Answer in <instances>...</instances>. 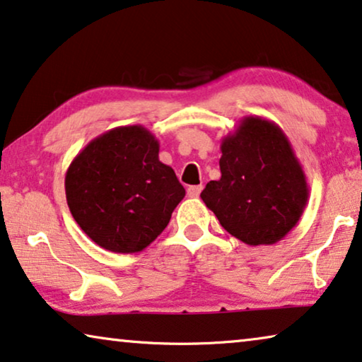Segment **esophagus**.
<instances>
[{
	"label": "esophagus",
	"mask_w": 362,
	"mask_h": 362,
	"mask_svg": "<svg viewBox=\"0 0 362 362\" xmlns=\"http://www.w3.org/2000/svg\"><path fill=\"white\" fill-rule=\"evenodd\" d=\"M201 192H202V185L187 187V196H189V197H199V194H201Z\"/></svg>",
	"instance_id": "obj_1"
}]
</instances>
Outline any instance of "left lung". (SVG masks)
<instances>
[{
	"label": "left lung",
	"mask_w": 362,
	"mask_h": 362,
	"mask_svg": "<svg viewBox=\"0 0 362 362\" xmlns=\"http://www.w3.org/2000/svg\"><path fill=\"white\" fill-rule=\"evenodd\" d=\"M218 181L201 197L235 238L250 246L274 245L300 220L308 185L300 161L279 125L246 116L220 145Z\"/></svg>",
	"instance_id": "left-lung-1"
}]
</instances>
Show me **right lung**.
<instances>
[{
	"label": "right lung",
	"instance_id": "right-lung-1",
	"mask_svg": "<svg viewBox=\"0 0 362 362\" xmlns=\"http://www.w3.org/2000/svg\"><path fill=\"white\" fill-rule=\"evenodd\" d=\"M158 151V140L144 125H122L93 139L68 166V207L101 248L112 253L145 250L186 196Z\"/></svg>",
	"mask_w": 362,
	"mask_h": 362
}]
</instances>
